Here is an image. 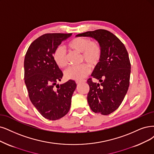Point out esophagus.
I'll use <instances>...</instances> for the list:
<instances>
[{"label":"esophagus","instance_id":"obj_1","mask_svg":"<svg viewBox=\"0 0 154 154\" xmlns=\"http://www.w3.org/2000/svg\"><path fill=\"white\" fill-rule=\"evenodd\" d=\"M86 81L85 80H82V81H76V83L77 84H79V83H81V82H85Z\"/></svg>","mask_w":154,"mask_h":154}]
</instances>
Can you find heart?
<instances>
[{"label":"heart","mask_w":154,"mask_h":154,"mask_svg":"<svg viewBox=\"0 0 154 154\" xmlns=\"http://www.w3.org/2000/svg\"><path fill=\"white\" fill-rule=\"evenodd\" d=\"M67 45L72 50L82 53V60L86 61L91 66H96L101 60L102 49L98 41H90L89 39L84 37H76L71 40ZM53 60L59 68H64L67 65V57L63 48H56L53 54ZM89 72V66L86 64H82L68 67L64 73L68 79L79 81L84 79Z\"/></svg>","instance_id":"heart-1"}]
</instances>
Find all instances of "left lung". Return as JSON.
<instances>
[{
  "label": "left lung",
  "mask_w": 154,
  "mask_h": 154,
  "mask_svg": "<svg viewBox=\"0 0 154 154\" xmlns=\"http://www.w3.org/2000/svg\"><path fill=\"white\" fill-rule=\"evenodd\" d=\"M76 37H91L101 45V58L91 74L100 83L88 79V102L94 113L109 115L118 109L128 92L131 73L128 51L120 40L106 30L89 31Z\"/></svg>",
  "instance_id": "left-lung-1"
}]
</instances>
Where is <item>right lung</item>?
Segmentation results:
<instances>
[{"instance_id": "obj_1", "label": "right lung", "mask_w": 154, "mask_h": 154, "mask_svg": "<svg viewBox=\"0 0 154 154\" xmlns=\"http://www.w3.org/2000/svg\"><path fill=\"white\" fill-rule=\"evenodd\" d=\"M72 33H45L34 41L25 57V82L30 100L41 114L55 121L70 110L72 94L77 84L69 80L62 84L63 73L53 60V54L61 43Z\"/></svg>"}]
</instances>
